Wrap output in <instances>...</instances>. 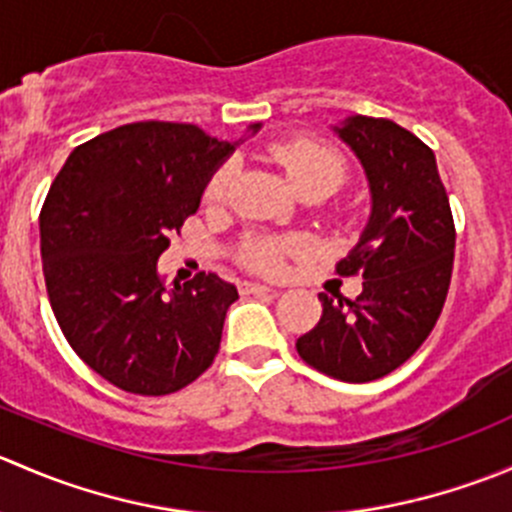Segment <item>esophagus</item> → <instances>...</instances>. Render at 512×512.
Masks as SVG:
<instances>
[{
    "label": "esophagus",
    "instance_id": "34e87169",
    "mask_svg": "<svg viewBox=\"0 0 512 512\" xmlns=\"http://www.w3.org/2000/svg\"><path fill=\"white\" fill-rule=\"evenodd\" d=\"M240 292L242 294H265V292H275L270 285H262V282H240Z\"/></svg>",
    "mask_w": 512,
    "mask_h": 512
}]
</instances>
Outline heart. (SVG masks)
<instances>
[{"label":"heart","instance_id":"1","mask_svg":"<svg viewBox=\"0 0 512 512\" xmlns=\"http://www.w3.org/2000/svg\"><path fill=\"white\" fill-rule=\"evenodd\" d=\"M272 156L285 168L289 183L299 190V195L307 190H324L334 193L342 185L347 175V163L327 143H319L314 138H292L272 148ZM235 175V163H223L205 185V200L220 203L225 200L227 188ZM304 242L299 237H270L252 235L240 245L242 265L262 275H280L285 267V257L302 250Z\"/></svg>","mask_w":512,"mask_h":512}]
</instances>
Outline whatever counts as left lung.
<instances>
[{
    "mask_svg": "<svg viewBox=\"0 0 512 512\" xmlns=\"http://www.w3.org/2000/svg\"><path fill=\"white\" fill-rule=\"evenodd\" d=\"M334 133L364 165L371 215L337 275H359L361 294H319L322 317L297 352L332 379L364 384L399 369L441 317L456 227L431 148L389 118L352 116Z\"/></svg>",
    "mask_w": 512,
    "mask_h": 512,
    "instance_id": "obj_1",
    "label": "left lung"
}]
</instances>
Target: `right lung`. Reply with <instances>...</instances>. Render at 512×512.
I'll return each instance as SVG.
<instances>
[{
	"instance_id": "add662e5",
	"label": "right lung",
	"mask_w": 512,
	"mask_h": 512,
	"mask_svg": "<svg viewBox=\"0 0 512 512\" xmlns=\"http://www.w3.org/2000/svg\"><path fill=\"white\" fill-rule=\"evenodd\" d=\"M235 146L193 123H126L76 146L51 183L39 215L51 309L84 364L128 394L180 391L218 354L235 285L200 272L165 289L158 257Z\"/></svg>"
}]
</instances>
